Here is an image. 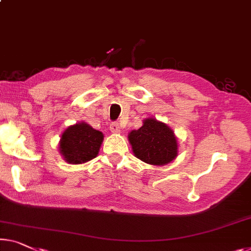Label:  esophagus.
<instances>
[{
  "label": "esophagus",
  "mask_w": 251,
  "mask_h": 251,
  "mask_svg": "<svg viewBox=\"0 0 251 251\" xmlns=\"http://www.w3.org/2000/svg\"><path fill=\"white\" fill-rule=\"evenodd\" d=\"M109 128H110V130L113 133H119V132H121V126H119L118 123H116V122L111 123Z\"/></svg>",
  "instance_id": "obj_1"
}]
</instances>
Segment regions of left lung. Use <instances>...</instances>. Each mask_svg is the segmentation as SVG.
I'll list each match as a JSON object with an SVG mask.
<instances>
[{
	"label": "left lung",
	"mask_w": 251,
	"mask_h": 251,
	"mask_svg": "<svg viewBox=\"0 0 251 251\" xmlns=\"http://www.w3.org/2000/svg\"><path fill=\"white\" fill-rule=\"evenodd\" d=\"M128 140L136 158L147 163L163 166L177 156L178 144L174 132L156 119H145L141 128L129 133Z\"/></svg>",
	"instance_id": "1"
}]
</instances>
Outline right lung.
Segmentation results:
<instances>
[{"mask_svg":"<svg viewBox=\"0 0 251 251\" xmlns=\"http://www.w3.org/2000/svg\"><path fill=\"white\" fill-rule=\"evenodd\" d=\"M102 140L103 134L101 132L93 129L85 123H78L70 126L63 133L59 151L66 162L84 163L96 158Z\"/></svg>","mask_w":251,"mask_h":251,"instance_id":"obj_1","label":"right lung"}]
</instances>
